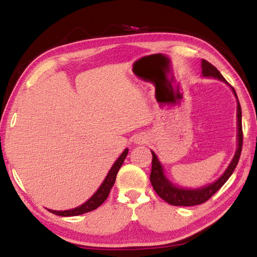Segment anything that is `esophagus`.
I'll list each match as a JSON object with an SVG mask.
<instances>
[{
  "mask_svg": "<svg viewBox=\"0 0 257 257\" xmlns=\"http://www.w3.org/2000/svg\"><path fill=\"white\" fill-rule=\"evenodd\" d=\"M136 142L138 143V144H139V143H142V144H143V143H144L145 141H144V138H142V137H138Z\"/></svg>",
  "mask_w": 257,
  "mask_h": 257,
  "instance_id": "34e87169",
  "label": "esophagus"
}]
</instances>
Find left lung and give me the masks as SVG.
<instances>
[{
	"instance_id": "8db88e82",
	"label": "left lung",
	"mask_w": 257,
	"mask_h": 257,
	"mask_svg": "<svg viewBox=\"0 0 257 257\" xmlns=\"http://www.w3.org/2000/svg\"><path fill=\"white\" fill-rule=\"evenodd\" d=\"M202 75L204 77L217 78V79L227 82V80L224 79L223 76L220 73V71L217 70L214 66H212V64L206 60H202ZM231 89L234 94V96L237 97L236 90L233 89V87H231ZM237 128H238V134H237L238 147H237L236 154H234L232 161L230 162L229 167L227 168V170L224 171L223 175L221 176L216 181H214L211 185L202 187V188L185 189V188H179V187H176L175 185H172L171 182L167 179V177L164 176L163 168L160 163L158 156H156L154 152L152 151L153 159H152V171H151L150 180L155 190V193L158 194L161 198L164 199L165 202L175 206L199 205V204L205 203L207 199H210L213 195H214L216 191L225 184V181L229 179L230 176L232 175L233 170L236 169L238 164L239 158H240V153L242 149V125H241V107H240V104H239V101L237 104Z\"/></svg>"
}]
</instances>
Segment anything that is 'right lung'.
<instances>
[{"instance_id": "1", "label": "right lung", "mask_w": 257, "mask_h": 257, "mask_svg": "<svg viewBox=\"0 0 257 257\" xmlns=\"http://www.w3.org/2000/svg\"><path fill=\"white\" fill-rule=\"evenodd\" d=\"M127 154H128V149H125L123 151V153L119 156V159L116 160L114 164L112 165V168L110 169V171H108L107 176L105 179H104L101 187H99L96 193H95L86 203H84L80 206L72 208V210H67V211L49 210V211L51 213H53V214L60 215V216H75V215H80V214H84V213L96 210L99 205H102L104 201L107 198L108 194H110V190L113 187V185H114V181H115L116 175H118L119 169L121 168V165H122Z\"/></svg>"}]
</instances>
